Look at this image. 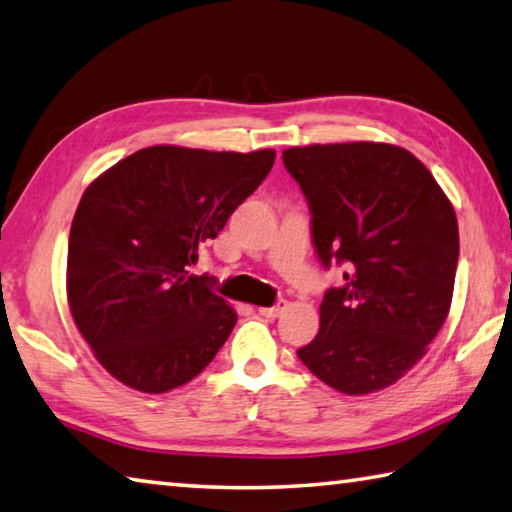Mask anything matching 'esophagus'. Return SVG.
Here are the masks:
<instances>
[{"instance_id":"esophagus-1","label":"esophagus","mask_w":512,"mask_h":512,"mask_svg":"<svg viewBox=\"0 0 512 512\" xmlns=\"http://www.w3.org/2000/svg\"><path fill=\"white\" fill-rule=\"evenodd\" d=\"M285 310H287V301H278V303L272 305V307H260L258 312L263 314L265 318H278Z\"/></svg>"}]
</instances>
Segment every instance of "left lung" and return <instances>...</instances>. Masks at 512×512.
I'll use <instances>...</instances> for the list:
<instances>
[{"instance_id":"obj_1","label":"left lung","mask_w":512,"mask_h":512,"mask_svg":"<svg viewBox=\"0 0 512 512\" xmlns=\"http://www.w3.org/2000/svg\"><path fill=\"white\" fill-rule=\"evenodd\" d=\"M283 162L310 207L318 260L345 267L298 359L343 394L388 388L426 354L448 316L455 209L423 162L394 144L292 147Z\"/></svg>"}]
</instances>
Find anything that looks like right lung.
<instances>
[{
    "mask_svg": "<svg viewBox=\"0 0 512 512\" xmlns=\"http://www.w3.org/2000/svg\"><path fill=\"white\" fill-rule=\"evenodd\" d=\"M272 149L234 153L160 144L93 180L69 236L66 294L106 372L162 394L198 376L238 316L211 276L189 274L274 167Z\"/></svg>",
    "mask_w": 512,
    "mask_h": 512,
    "instance_id": "obj_1",
    "label": "right lung"
}]
</instances>
